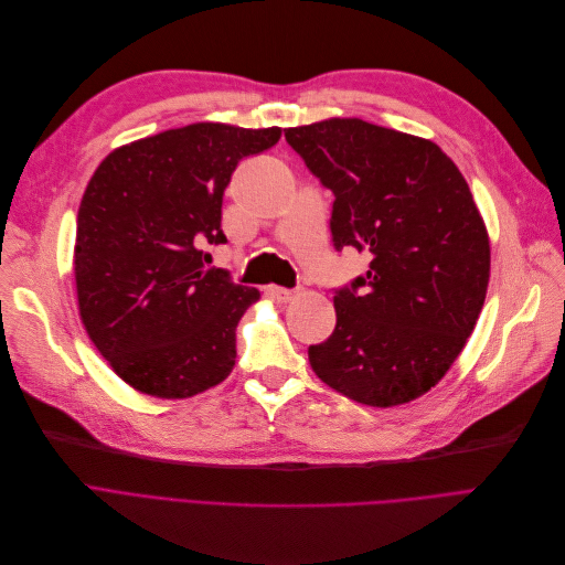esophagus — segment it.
I'll return each mask as SVG.
<instances>
[{
    "mask_svg": "<svg viewBox=\"0 0 565 565\" xmlns=\"http://www.w3.org/2000/svg\"><path fill=\"white\" fill-rule=\"evenodd\" d=\"M268 291V297H271V299H276V301H291L294 297H297V289H287V287H268L266 289Z\"/></svg>",
    "mask_w": 565,
    "mask_h": 565,
    "instance_id": "esophagus-1",
    "label": "esophagus"
}]
</instances>
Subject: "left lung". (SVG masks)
Segmentation results:
<instances>
[{"instance_id":"8db88e82","label":"left lung","mask_w":565,"mask_h":565,"mask_svg":"<svg viewBox=\"0 0 565 565\" xmlns=\"http://www.w3.org/2000/svg\"><path fill=\"white\" fill-rule=\"evenodd\" d=\"M333 193L335 250L370 257L335 289V329L308 347L317 377L370 407L433 388L486 303L490 238L458 166L429 140L363 119L285 130Z\"/></svg>"}]
</instances>
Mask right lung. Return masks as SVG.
I'll use <instances>...</instances> for the list:
<instances>
[{
    "label": "right lung",
    "instance_id": "right-lung-1",
    "mask_svg": "<svg viewBox=\"0 0 565 565\" xmlns=\"http://www.w3.org/2000/svg\"><path fill=\"white\" fill-rule=\"evenodd\" d=\"M280 128L191 124L124 145L96 168L77 209L75 287L103 359L136 391L191 397L234 367L236 324L259 299L204 266L225 244L223 195L238 160Z\"/></svg>",
    "mask_w": 565,
    "mask_h": 565
}]
</instances>
